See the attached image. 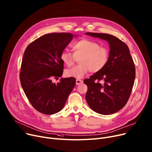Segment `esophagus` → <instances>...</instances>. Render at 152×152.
<instances>
[{"mask_svg":"<svg viewBox=\"0 0 152 152\" xmlns=\"http://www.w3.org/2000/svg\"><path fill=\"white\" fill-rule=\"evenodd\" d=\"M82 83H83V81L81 80H79V79L76 80V85H80Z\"/></svg>","mask_w":152,"mask_h":152,"instance_id":"34e87169","label":"esophagus"}]
</instances>
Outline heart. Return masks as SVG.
Wrapping results in <instances>:
<instances>
[{"mask_svg": "<svg viewBox=\"0 0 152 152\" xmlns=\"http://www.w3.org/2000/svg\"><path fill=\"white\" fill-rule=\"evenodd\" d=\"M72 48L74 53L64 50L60 59L67 66L71 67L79 59V64L65 71L67 77L83 78L89 71L96 73L102 70L109 60L110 51L106 47L100 46L96 41L83 39L74 42Z\"/></svg>", "mask_w": 152, "mask_h": 152, "instance_id": "obj_1", "label": "heart"}]
</instances>
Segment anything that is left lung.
Here are the masks:
<instances>
[{"label": "left lung", "instance_id": "1", "mask_svg": "<svg viewBox=\"0 0 152 152\" xmlns=\"http://www.w3.org/2000/svg\"><path fill=\"white\" fill-rule=\"evenodd\" d=\"M86 34L106 40L110 48L105 67L84 80L88 86L86 102L97 113L114 114L125 105L131 95L136 75L133 58L126 44L117 37L107 33Z\"/></svg>", "mask_w": 152, "mask_h": 152}]
</instances>
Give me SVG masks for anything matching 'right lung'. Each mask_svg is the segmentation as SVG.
Instances as JSON below:
<instances>
[{
  "instance_id": "obj_1",
  "label": "right lung",
  "mask_w": 152,
  "mask_h": 152,
  "mask_svg": "<svg viewBox=\"0 0 152 152\" xmlns=\"http://www.w3.org/2000/svg\"><path fill=\"white\" fill-rule=\"evenodd\" d=\"M74 35L70 33L45 34L31 42L22 58L20 81L33 108L44 114H53L64 107L75 85V78H61L64 63L60 54Z\"/></svg>"
}]
</instances>
